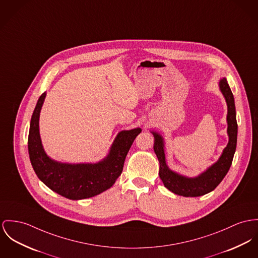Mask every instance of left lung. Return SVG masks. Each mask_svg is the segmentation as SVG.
Listing matches in <instances>:
<instances>
[{"label":"left lung","instance_id":"left-lung-1","mask_svg":"<svg viewBox=\"0 0 258 258\" xmlns=\"http://www.w3.org/2000/svg\"><path fill=\"white\" fill-rule=\"evenodd\" d=\"M220 90L224 95L228 106V136L229 142L218 161L209 167L205 172L196 178H186L173 171H171L165 160L164 152V139L155 132H152L154 137V152L160 164L159 176L164 185L172 192L185 197L196 198L204 196L217 187L222 179L225 178L232 165L234 154L237 147L238 139V123L236 118V107L234 95L226 79H222L219 82Z\"/></svg>","mask_w":258,"mask_h":258}]
</instances>
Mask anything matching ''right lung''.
<instances>
[{"mask_svg":"<svg viewBox=\"0 0 258 258\" xmlns=\"http://www.w3.org/2000/svg\"><path fill=\"white\" fill-rule=\"evenodd\" d=\"M45 97L46 92L37 101L28 135L29 158L37 177L53 191L73 200L89 199L110 188L121 174L126 154L141 128L119 133L108 156L98 163H59L47 156L40 139V111Z\"/></svg>","mask_w":258,"mask_h":258,"instance_id":"add662e5","label":"right lung"}]
</instances>
